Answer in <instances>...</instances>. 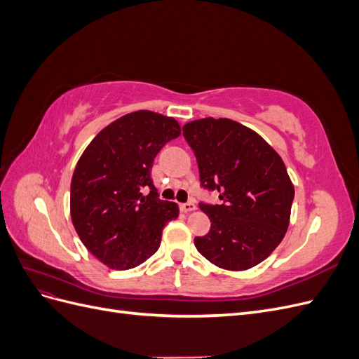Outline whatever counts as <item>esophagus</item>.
<instances>
[{
  "mask_svg": "<svg viewBox=\"0 0 359 359\" xmlns=\"http://www.w3.org/2000/svg\"><path fill=\"white\" fill-rule=\"evenodd\" d=\"M196 210V205H194L193 202H186V203H181V211L182 212H191Z\"/></svg>",
  "mask_w": 359,
  "mask_h": 359,
  "instance_id": "esophagus-1",
  "label": "esophagus"
}]
</instances>
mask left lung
<instances>
[{"label":"left lung","instance_id":"1","mask_svg":"<svg viewBox=\"0 0 359 359\" xmlns=\"http://www.w3.org/2000/svg\"><path fill=\"white\" fill-rule=\"evenodd\" d=\"M182 135L196 156L202 186L219 191L222 201L199 205L211 229L194 238L198 252L223 269L256 266L289 227L295 189L285 161L255 130L229 118L194 119Z\"/></svg>","mask_w":359,"mask_h":359}]
</instances>
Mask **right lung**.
Instances as JSON below:
<instances>
[{"mask_svg": "<svg viewBox=\"0 0 359 359\" xmlns=\"http://www.w3.org/2000/svg\"><path fill=\"white\" fill-rule=\"evenodd\" d=\"M181 135L177 119L136 111L115 119L85 148L70 186L72 223L81 241L111 269L144 264L175 220V202L158 199L151 168L158 151Z\"/></svg>", "mask_w": 359, "mask_h": 359, "instance_id": "add662e5", "label": "right lung"}]
</instances>
